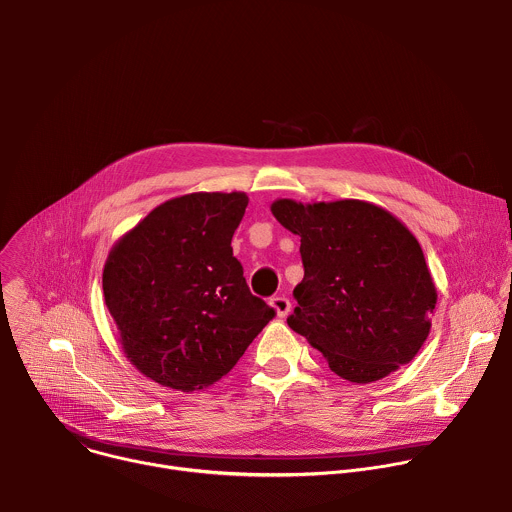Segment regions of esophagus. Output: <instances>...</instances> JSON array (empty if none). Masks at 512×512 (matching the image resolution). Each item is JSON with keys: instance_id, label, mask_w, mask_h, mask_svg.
Here are the masks:
<instances>
[{"instance_id": "34e87169", "label": "esophagus", "mask_w": 512, "mask_h": 512, "mask_svg": "<svg viewBox=\"0 0 512 512\" xmlns=\"http://www.w3.org/2000/svg\"><path fill=\"white\" fill-rule=\"evenodd\" d=\"M271 306H273V310L277 312L279 318H285V316L289 314V310H291V302H289L285 296H275V298H271Z\"/></svg>"}]
</instances>
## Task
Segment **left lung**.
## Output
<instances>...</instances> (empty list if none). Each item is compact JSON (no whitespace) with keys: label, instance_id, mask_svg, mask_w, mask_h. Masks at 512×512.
I'll return each instance as SVG.
<instances>
[{"label":"left lung","instance_id":"1","mask_svg":"<svg viewBox=\"0 0 512 512\" xmlns=\"http://www.w3.org/2000/svg\"><path fill=\"white\" fill-rule=\"evenodd\" d=\"M271 212L302 237L304 279L287 318L350 383L379 381L423 346L437 291L423 251L389 210L362 200L302 204L275 200Z\"/></svg>","mask_w":512,"mask_h":512}]
</instances>
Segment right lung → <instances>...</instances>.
I'll return each instance as SVG.
<instances>
[{
    "mask_svg": "<svg viewBox=\"0 0 512 512\" xmlns=\"http://www.w3.org/2000/svg\"><path fill=\"white\" fill-rule=\"evenodd\" d=\"M247 204L245 192L172 198L107 257L103 294L123 352L164 387L192 393L214 385L275 316L233 257Z\"/></svg>",
    "mask_w": 512,
    "mask_h": 512,
    "instance_id": "right-lung-1",
    "label": "right lung"
}]
</instances>
